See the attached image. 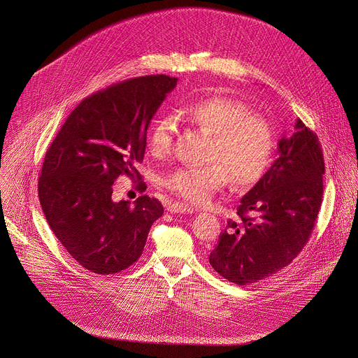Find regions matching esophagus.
<instances>
[{
    "mask_svg": "<svg viewBox=\"0 0 358 358\" xmlns=\"http://www.w3.org/2000/svg\"><path fill=\"white\" fill-rule=\"evenodd\" d=\"M169 213L171 214H192L194 213V207L188 206V203H184V202H170L169 207H167Z\"/></svg>",
    "mask_w": 358,
    "mask_h": 358,
    "instance_id": "obj_1",
    "label": "esophagus"
}]
</instances>
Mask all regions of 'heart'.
<instances>
[{"label":"heart","instance_id":"1","mask_svg":"<svg viewBox=\"0 0 358 358\" xmlns=\"http://www.w3.org/2000/svg\"><path fill=\"white\" fill-rule=\"evenodd\" d=\"M177 115L213 134L208 159L201 167L187 166L164 177V187L194 206L208 202L224 188L229 177L245 187L257 181L269 166L275 150V133L271 123L253 115L241 100L211 96L181 106ZM174 122L163 116L151 126L148 148L155 156H164L173 144Z\"/></svg>","mask_w":358,"mask_h":358}]
</instances>
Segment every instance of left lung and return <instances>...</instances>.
<instances>
[{"mask_svg": "<svg viewBox=\"0 0 358 358\" xmlns=\"http://www.w3.org/2000/svg\"><path fill=\"white\" fill-rule=\"evenodd\" d=\"M324 160L317 136L297 119L278 141V159L242 198L210 253L211 266L236 285L287 266L309 241L322 207Z\"/></svg>", "mask_w": 358, "mask_h": 358, "instance_id": "obj_1", "label": "left lung"}]
</instances>
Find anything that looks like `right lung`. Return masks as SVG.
I'll list each match as a JSON object with an SVG mask.
<instances>
[{"label": "right lung", "instance_id": "obj_1", "mask_svg": "<svg viewBox=\"0 0 358 358\" xmlns=\"http://www.w3.org/2000/svg\"><path fill=\"white\" fill-rule=\"evenodd\" d=\"M177 78L151 75L112 85L83 99L48 148L38 194L45 218L71 257L97 275L133 265L164 208L141 195L112 199L119 176L136 180L147 129ZM143 189L145 184L140 182Z\"/></svg>", "mask_w": 358, "mask_h": 358}]
</instances>
